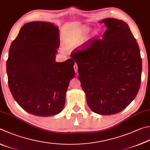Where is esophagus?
I'll use <instances>...</instances> for the list:
<instances>
[{"label":"esophagus","mask_w":150,"mask_h":150,"mask_svg":"<svg viewBox=\"0 0 150 150\" xmlns=\"http://www.w3.org/2000/svg\"><path fill=\"white\" fill-rule=\"evenodd\" d=\"M74 69L75 70V72L77 73L78 72V64L75 63L74 65Z\"/></svg>","instance_id":"obj_1"}]
</instances>
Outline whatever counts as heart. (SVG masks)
Returning a JSON list of instances; mask_svg holds the SVG:
<instances>
[{
	"mask_svg": "<svg viewBox=\"0 0 150 150\" xmlns=\"http://www.w3.org/2000/svg\"><path fill=\"white\" fill-rule=\"evenodd\" d=\"M86 31V29L85 27H78L68 31L64 38V46L67 47H71L75 46L83 38Z\"/></svg>",
	"mask_w": 150,
	"mask_h": 150,
	"instance_id": "1",
	"label": "heart"
}]
</instances>
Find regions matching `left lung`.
<instances>
[{
	"label": "left lung",
	"instance_id": "1",
	"mask_svg": "<svg viewBox=\"0 0 150 150\" xmlns=\"http://www.w3.org/2000/svg\"><path fill=\"white\" fill-rule=\"evenodd\" d=\"M107 29L101 39L93 38L72 52L87 103L100 115L125 109L139 91L142 59L128 25L113 18L103 19Z\"/></svg>",
	"mask_w": 150,
	"mask_h": 150
}]
</instances>
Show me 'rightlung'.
Here are the masks:
<instances>
[{
  "mask_svg": "<svg viewBox=\"0 0 150 150\" xmlns=\"http://www.w3.org/2000/svg\"><path fill=\"white\" fill-rule=\"evenodd\" d=\"M59 42L54 25L33 21L24 25L11 44L6 62L8 86L15 100L29 114L52 116L64 106L75 62H55Z\"/></svg>",
  "mask_w": 150,
  "mask_h": 150,
  "instance_id": "add662e5",
  "label": "right lung"
}]
</instances>
